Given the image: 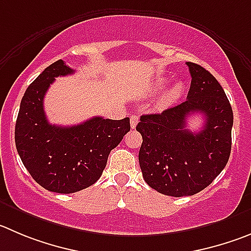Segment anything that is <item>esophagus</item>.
I'll list each match as a JSON object with an SVG mask.
<instances>
[{
  "label": "esophagus",
  "mask_w": 251,
  "mask_h": 251,
  "mask_svg": "<svg viewBox=\"0 0 251 251\" xmlns=\"http://www.w3.org/2000/svg\"><path fill=\"white\" fill-rule=\"evenodd\" d=\"M137 123H139V116H136V115H132L130 118V124H131V127L135 128L136 127Z\"/></svg>",
  "instance_id": "obj_1"
}]
</instances>
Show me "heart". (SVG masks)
Returning <instances> with one entry per match:
<instances>
[{"instance_id":"obj_1","label":"heart","mask_w":251,"mask_h":251,"mask_svg":"<svg viewBox=\"0 0 251 251\" xmlns=\"http://www.w3.org/2000/svg\"><path fill=\"white\" fill-rule=\"evenodd\" d=\"M166 83H167L166 79H158V80L153 84V91L161 90V89L166 85ZM182 93H183V86H182V84L176 83L172 88L168 89V90L163 94L162 104L170 105L172 104V102L177 101V100L181 98Z\"/></svg>"}]
</instances>
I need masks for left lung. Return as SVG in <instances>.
<instances>
[{
	"label": "left lung",
	"mask_w": 251,
	"mask_h": 251,
	"mask_svg": "<svg viewBox=\"0 0 251 251\" xmlns=\"http://www.w3.org/2000/svg\"><path fill=\"white\" fill-rule=\"evenodd\" d=\"M192 81L187 100L160 114L142 115L139 162L151 188L172 197L193 196L209 186L228 163L233 110L223 88L208 70L187 63ZM200 112L205 126L186 128V116Z\"/></svg>",
	"instance_id": "obj_1"
}]
</instances>
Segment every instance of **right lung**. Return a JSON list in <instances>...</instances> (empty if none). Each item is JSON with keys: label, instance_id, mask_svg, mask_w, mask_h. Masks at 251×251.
<instances>
[{"label": "right lung", "instance_id": "1", "mask_svg": "<svg viewBox=\"0 0 251 251\" xmlns=\"http://www.w3.org/2000/svg\"><path fill=\"white\" fill-rule=\"evenodd\" d=\"M62 59L47 67L22 98L15 128L17 152L34 181L55 193H74L100 178L107 157L130 131V119L95 116L74 126L50 125L43 99L57 76L73 74Z\"/></svg>", "mask_w": 251, "mask_h": 251}]
</instances>
